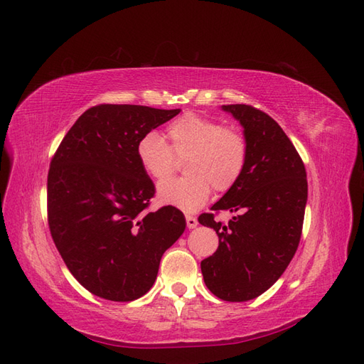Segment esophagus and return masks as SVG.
<instances>
[{"label":"esophagus","instance_id":"esophagus-1","mask_svg":"<svg viewBox=\"0 0 364 364\" xmlns=\"http://www.w3.org/2000/svg\"><path fill=\"white\" fill-rule=\"evenodd\" d=\"M186 226H188L190 229H194L197 225H199V222H197V218L193 217V215H186Z\"/></svg>","mask_w":364,"mask_h":364}]
</instances>
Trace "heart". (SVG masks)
<instances>
[{"instance_id": "heart-1", "label": "heart", "mask_w": 364, "mask_h": 364, "mask_svg": "<svg viewBox=\"0 0 364 364\" xmlns=\"http://www.w3.org/2000/svg\"><path fill=\"white\" fill-rule=\"evenodd\" d=\"M170 147L156 132H147L136 144V158L149 178L162 181L173 171V155L188 158L183 164L186 178L158 185V199L183 211H196L215 191L232 188L243 174L247 142L238 130L223 127L218 121L186 114L167 129Z\"/></svg>"}]
</instances>
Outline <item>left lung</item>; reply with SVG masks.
<instances>
[{"label":"left lung","instance_id":"1","mask_svg":"<svg viewBox=\"0 0 364 364\" xmlns=\"http://www.w3.org/2000/svg\"><path fill=\"white\" fill-rule=\"evenodd\" d=\"M222 111L243 127L247 161L237 183L211 206L240 215L228 225L214 214L199 217L218 235V249L200 269L209 291L245 302L269 290L290 264L302 234L308 183L301 156L272 117L247 105Z\"/></svg>","mask_w":364,"mask_h":364}]
</instances>
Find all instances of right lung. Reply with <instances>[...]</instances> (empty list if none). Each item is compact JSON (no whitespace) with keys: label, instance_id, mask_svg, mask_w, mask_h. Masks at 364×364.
Masks as SVG:
<instances>
[{"label":"right lung","instance_id":"1","mask_svg":"<svg viewBox=\"0 0 364 364\" xmlns=\"http://www.w3.org/2000/svg\"><path fill=\"white\" fill-rule=\"evenodd\" d=\"M181 109L100 105L62 139L47 183L48 225L65 264L83 287L129 302L156 281L164 252L185 230L174 206L146 211L155 185L136 158L139 138Z\"/></svg>","mask_w":364,"mask_h":364}]
</instances>
